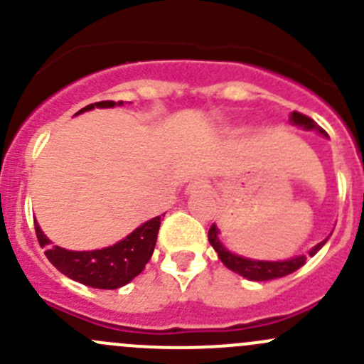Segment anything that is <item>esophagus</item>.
<instances>
[{
    "mask_svg": "<svg viewBox=\"0 0 364 364\" xmlns=\"http://www.w3.org/2000/svg\"><path fill=\"white\" fill-rule=\"evenodd\" d=\"M209 188H211V185H209L208 179L199 178L196 179V181L190 183L188 188H186V193H188V196H203V193L209 192Z\"/></svg>",
    "mask_w": 364,
    "mask_h": 364,
    "instance_id": "esophagus-1",
    "label": "esophagus"
}]
</instances>
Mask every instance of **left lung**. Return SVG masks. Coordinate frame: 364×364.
Listing matches in <instances>:
<instances>
[{
    "label": "left lung",
    "mask_w": 364,
    "mask_h": 364,
    "mask_svg": "<svg viewBox=\"0 0 364 364\" xmlns=\"http://www.w3.org/2000/svg\"><path fill=\"white\" fill-rule=\"evenodd\" d=\"M291 123L303 128V130H315L321 135H324V137H328V134H326L311 117L304 116V114L301 112H291ZM208 240L209 243H211V247L215 248V252L218 253L220 260L225 264V267H229L230 271H234V273L241 274V277L252 282H266L274 280V278L287 277V274L294 273V271L299 269V267L304 266V262H306V255H297L287 260H259L237 255V253H232L229 248H225V245L220 241V230L215 223H213L211 229H209ZM326 241H328V237H326L324 241H321L318 245H315V247L308 252V255L314 257L315 253L324 247Z\"/></svg>",
    "instance_id": "8db88e82"
}]
</instances>
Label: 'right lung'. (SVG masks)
Listing matches in <instances>:
<instances>
[{
  "label": "right lung",
  "mask_w": 364,
  "mask_h": 364,
  "mask_svg": "<svg viewBox=\"0 0 364 364\" xmlns=\"http://www.w3.org/2000/svg\"><path fill=\"white\" fill-rule=\"evenodd\" d=\"M123 105V102H97L80 109L77 114L97 109ZM75 114V116H77ZM160 229V216L148 220L128 234L124 240L102 250L75 252L56 247L35 222L40 247L46 248L47 259L65 277L93 289H119L134 280L151 259Z\"/></svg>",
  "instance_id": "obj_1"
}]
</instances>
